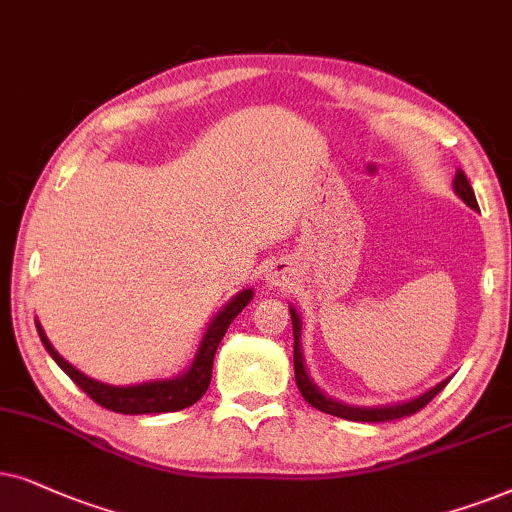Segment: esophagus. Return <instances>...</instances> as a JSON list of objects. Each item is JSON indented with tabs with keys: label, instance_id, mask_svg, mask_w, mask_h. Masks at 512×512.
Wrapping results in <instances>:
<instances>
[{
	"label": "esophagus",
	"instance_id": "1",
	"mask_svg": "<svg viewBox=\"0 0 512 512\" xmlns=\"http://www.w3.org/2000/svg\"><path fill=\"white\" fill-rule=\"evenodd\" d=\"M264 281H267L269 285H274V288H276V285H283L285 283V274L281 271V267H274V269L269 271Z\"/></svg>",
	"mask_w": 512,
	"mask_h": 512
}]
</instances>
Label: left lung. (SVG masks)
Segmentation results:
<instances>
[{
  "mask_svg": "<svg viewBox=\"0 0 512 512\" xmlns=\"http://www.w3.org/2000/svg\"><path fill=\"white\" fill-rule=\"evenodd\" d=\"M454 194L459 196V199L466 203L468 208L473 210H480L478 208V201H475V194H473V187H470L468 177L463 170H456L454 175ZM290 318H292V335H295V379H297V388L299 393H302V398L309 403L311 407H316V410L325 412V414H332V417H339V419H349V421H393V419H400V417H410V414L419 412L421 407H426L431 400L438 395L442 388L447 386V381H440V384H435L433 388H428L426 393L417 395V398L412 400H403V403H393V405H379V407H358V405H349V403H342V400H335L330 398V395H325L320 388L316 386V381L309 377V370H306V363H304V356H302V318H299V313L295 306H290Z\"/></svg>",
  "mask_w": 512,
  "mask_h": 512,
  "instance_id": "1",
  "label": "left lung"
}]
</instances>
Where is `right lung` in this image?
<instances>
[{
    "label": "right lung",
    "mask_w": 512,
    "mask_h": 512,
    "mask_svg": "<svg viewBox=\"0 0 512 512\" xmlns=\"http://www.w3.org/2000/svg\"><path fill=\"white\" fill-rule=\"evenodd\" d=\"M252 290H241L236 297H231L220 311L215 313V318L210 320L206 332H203L199 349L189 367L182 374H177L173 379H152L142 381V384L133 386H112L102 384L98 379L86 377L84 372H79L77 367L67 363L60 353L53 349V344L46 337L44 327L37 320V332L42 339L44 349L49 351V356L56 360L67 377L84 391L88 398L95 400L105 410L119 412V414H161V412H177L185 410V407L194 405L196 400H201V395L208 391L210 377H213V360L215 351L220 346L224 332L231 325L238 313L250 304Z\"/></svg>",
    "instance_id": "right-lung-1"
}]
</instances>
